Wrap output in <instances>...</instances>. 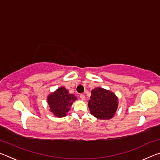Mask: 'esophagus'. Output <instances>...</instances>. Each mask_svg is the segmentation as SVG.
<instances>
[{
  "instance_id": "34e87169",
  "label": "esophagus",
  "mask_w": 160,
  "mask_h": 160,
  "mask_svg": "<svg viewBox=\"0 0 160 160\" xmlns=\"http://www.w3.org/2000/svg\"><path fill=\"white\" fill-rule=\"evenodd\" d=\"M80 99H82V100H85V96L84 95V94H80Z\"/></svg>"
}]
</instances>
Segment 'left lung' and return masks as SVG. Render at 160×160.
<instances>
[{
  "label": "left lung",
  "mask_w": 160,
  "mask_h": 160,
  "mask_svg": "<svg viewBox=\"0 0 160 160\" xmlns=\"http://www.w3.org/2000/svg\"><path fill=\"white\" fill-rule=\"evenodd\" d=\"M118 97L113 92L102 88L91 91L88 107L91 114L97 119L109 120L114 116L118 109Z\"/></svg>",
  "instance_id": "1"
}]
</instances>
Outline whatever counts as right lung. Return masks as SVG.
I'll list each match as a JSON object with an SVG mask.
<instances>
[{"label":"right lung","instance_id":"right-lung-1","mask_svg":"<svg viewBox=\"0 0 160 160\" xmlns=\"http://www.w3.org/2000/svg\"><path fill=\"white\" fill-rule=\"evenodd\" d=\"M77 100L73 94H70L69 91L64 87H61L47 97V103L49 111L58 118L65 117L70 109L72 103Z\"/></svg>","mask_w":160,"mask_h":160}]
</instances>
